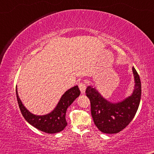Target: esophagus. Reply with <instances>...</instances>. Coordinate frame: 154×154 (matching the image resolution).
Returning <instances> with one entry per match:
<instances>
[{
	"mask_svg": "<svg viewBox=\"0 0 154 154\" xmlns=\"http://www.w3.org/2000/svg\"><path fill=\"white\" fill-rule=\"evenodd\" d=\"M79 87L80 88V90H81L82 94H85V89H86V85L85 84L83 83V82H81V83H79Z\"/></svg>",
	"mask_w": 154,
	"mask_h": 154,
	"instance_id": "esophagus-1",
	"label": "esophagus"
}]
</instances>
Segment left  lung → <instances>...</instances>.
<instances>
[{
	"instance_id": "left-lung-1",
	"label": "left lung",
	"mask_w": 154,
	"mask_h": 154,
	"mask_svg": "<svg viewBox=\"0 0 154 154\" xmlns=\"http://www.w3.org/2000/svg\"><path fill=\"white\" fill-rule=\"evenodd\" d=\"M134 86L131 95L118 102H109L103 97L93 85L88 86L86 95L91 104L94 123L101 132L115 134L121 132L132 121L140 103L142 87L136 69L132 67Z\"/></svg>"
}]
</instances>
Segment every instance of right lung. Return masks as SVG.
I'll return each mask as SVG.
<instances>
[{
    "instance_id": "right-lung-1",
    "label": "right lung",
    "mask_w": 154,
    "mask_h": 154,
    "mask_svg": "<svg viewBox=\"0 0 154 154\" xmlns=\"http://www.w3.org/2000/svg\"><path fill=\"white\" fill-rule=\"evenodd\" d=\"M80 94L81 91L78 85L70 88L61 97L58 104L51 112L45 115L38 116L33 114L24 106L19 97L17 89L16 88L18 104L25 120L38 130L50 134L57 133L64 129L67 125L66 121L67 109Z\"/></svg>"
}]
</instances>
